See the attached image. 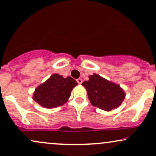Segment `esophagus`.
Wrapping results in <instances>:
<instances>
[{"label": "esophagus", "mask_w": 156, "mask_h": 156, "mask_svg": "<svg viewBox=\"0 0 156 156\" xmlns=\"http://www.w3.org/2000/svg\"><path fill=\"white\" fill-rule=\"evenodd\" d=\"M76 81L78 84H81L82 83V79H81V78H78V79L76 80Z\"/></svg>", "instance_id": "esophagus-1"}]
</instances>
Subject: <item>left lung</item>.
I'll return each mask as SVG.
<instances>
[{
    "label": "left lung",
    "mask_w": 156,
    "mask_h": 156,
    "mask_svg": "<svg viewBox=\"0 0 156 156\" xmlns=\"http://www.w3.org/2000/svg\"><path fill=\"white\" fill-rule=\"evenodd\" d=\"M89 80L82 83L87 91L90 102L93 106L106 111L120 106L125 98V92L118 84L112 83L94 73Z\"/></svg>",
    "instance_id": "1"
}]
</instances>
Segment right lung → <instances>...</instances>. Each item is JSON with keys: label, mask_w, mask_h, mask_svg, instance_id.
Here are the masks:
<instances>
[{"label": "right lung", "mask_w": 156, "mask_h": 156, "mask_svg": "<svg viewBox=\"0 0 156 156\" xmlns=\"http://www.w3.org/2000/svg\"><path fill=\"white\" fill-rule=\"evenodd\" d=\"M78 83L71 77L63 78L59 74H53L35 89L33 98L45 108L62 106L68 100L71 91Z\"/></svg>", "instance_id": "1"}]
</instances>
